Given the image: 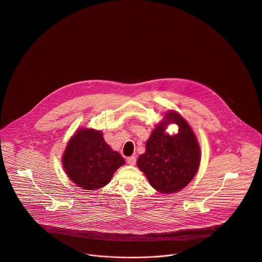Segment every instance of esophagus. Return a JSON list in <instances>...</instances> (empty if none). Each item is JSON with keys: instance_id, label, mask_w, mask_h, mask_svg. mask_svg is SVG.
I'll list each match as a JSON object with an SVG mask.
<instances>
[{"instance_id": "obj_1", "label": "esophagus", "mask_w": 262, "mask_h": 262, "mask_svg": "<svg viewBox=\"0 0 262 262\" xmlns=\"http://www.w3.org/2000/svg\"><path fill=\"white\" fill-rule=\"evenodd\" d=\"M127 163L130 164V165H135L136 164V161H137V158L135 156H130V157H127L126 159Z\"/></svg>"}]
</instances>
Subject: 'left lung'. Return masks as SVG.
<instances>
[{
  "label": "left lung",
  "mask_w": 262,
  "mask_h": 262,
  "mask_svg": "<svg viewBox=\"0 0 262 262\" xmlns=\"http://www.w3.org/2000/svg\"><path fill=\"white\" fill-rule=\"evenodd\" d=\"M174 122L179 133H164L166 123ZM138 167L150 185L163 194L176 193L195 177L200 164V147L190 125L177 112L166 114V121L157 125L146 144V152L138 158Z\"/></svg>",
  "instance_id": "obj_1"
}]
</instances>
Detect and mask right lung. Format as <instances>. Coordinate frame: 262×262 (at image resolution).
Listing matches in <instances>:
<instances>
[{
	"instance_id": "add662e5",
	"label": "right lung",
	"mask_w": 262,
	"mask_h": 262,
	"mask_svg": "<svg viewBox=\"0 0 262 262\" xmlns=\"http://www.w3.org/2000/svg\"><path fill=\"white\" fill-rule=\"evenodd\" d=\"M123 157L104 141L101 132L79 129L69 140L62 163L68 178L79 188L96 190L106 186Z\"/></svg>"
}]
</instances>
